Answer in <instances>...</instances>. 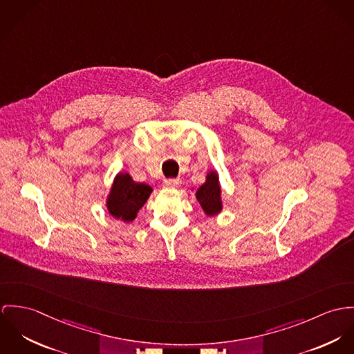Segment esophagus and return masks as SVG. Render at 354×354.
<instances>
[{
    "mask_svg": "<svg viewBox=\"0 0 354 354\" xmlns=\"http://www.w3.org/2000/svg\"><path fill=\"white\" fill-rule=\"evenodd\" d=\"M164 186L168 189H176L180 186V180L179 179H165Z\"/></svg>",
    "mask_w": 354,
    "mask_h": 354,
    "instance_id": "esophagus-1",
    "label": "esophagus"
}]
</instances>
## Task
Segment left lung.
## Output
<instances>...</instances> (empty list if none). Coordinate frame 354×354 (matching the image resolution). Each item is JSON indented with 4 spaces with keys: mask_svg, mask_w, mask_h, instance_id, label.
I'll return each instance as SVG.
<instances>
[{
    "mask_svg": "<svg viewBox=\"0 0 354 354\" xmlns=\"http://www.w3.org/2000/svg\"><path fill=\"white\" fill-rule=\"evenodd\" d=\"M221 189L216 172L206 176V182L196 190V199L207 216H214L221 212Z\"/></svg>",
    "mask_w": 354,
    "mask_h": 354,
    "instance_id": "8db88e82",
    "label": "left lung"
}]
</instances>
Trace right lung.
<instances>
[{
	"label": "right lung",
	"mask_w": 354,
	"mask_h": 354,
	"mask_svg": "<svg viewBox=\"0 0 354 354\" xmlns=\"http://www.w3.org/2000/svg\"><path fill=\"white\" fill-rule=\"evenodd\" d=\"M151 193V186L145 183H136L129 174H119L107 199L109 212L111 216L123 220L124 223L133 221Z\"/></svg>",
	"instance_id": "obj_1"
}]
</instances>
